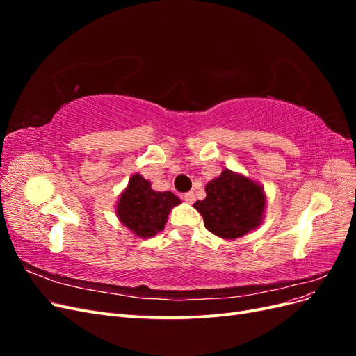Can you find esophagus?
Segmentation results:
<instances>
[{"mask_svg": "<svg viewBox=\"0 0 356 356\" xmlns=\"http://www.w3.org/2000/svg\"><path fill=\"white\" fill-rule=\"evenodd\" d=\"M182 199H184L187 203H193L196 200V196H195V193H193V191H187V193H184V195H182Z\"/></svg>", "mask_w": 356, "mask_h": 356, "instance_id": "esophagus-1", "label": "esophagus"}]
</instances>
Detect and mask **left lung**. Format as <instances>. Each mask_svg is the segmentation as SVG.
<instances>
[{
    "label": "left lung",
    "mask_w": 356,
    "mask_h": 356,
    "mask_svg": "<svg viewBox=\"0 0 356 356\" xmlns=\"http://www.w3.org/2000/svg\"><path fill=\"white\" fill-rule=\"evenodd\" d=\"M207 197L195 207L204 227L222 239H236L254 230L263 218L266 197L263 188L242 175L224 170L208 182Z\"/></svg>",
    "instance_id": "8db88e82"
}]
</instances>
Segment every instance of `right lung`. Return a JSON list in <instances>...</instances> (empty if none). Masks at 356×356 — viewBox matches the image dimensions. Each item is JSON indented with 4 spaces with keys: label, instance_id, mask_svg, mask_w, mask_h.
<instances>
[{
    "label": "right lung",
    "instance_id": "right-lung-1",
    "mask_svg": "<svg viewBox=\"0 0 356 356\" xmlns=\"http://www.w3.org/2000/svg\"><path fill=\"white\" fill-rule=\"evenodd\" d=\"M181 200L170 191H154L143 175H134L117 203L120 221L139 238H152L163 230L170 209Z\"/></svg>",
    "mask_w": 356,
    "mask_h": 356
}]
</instances>
